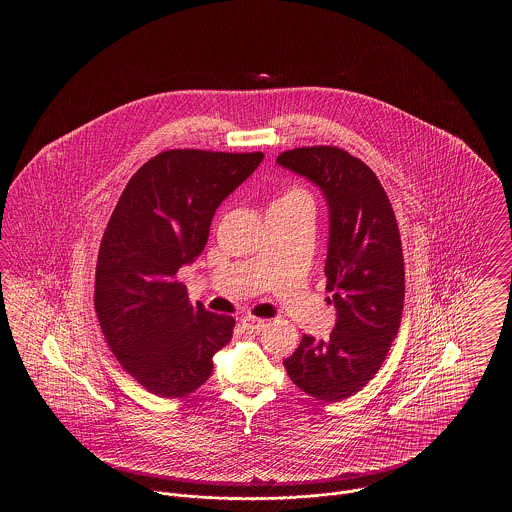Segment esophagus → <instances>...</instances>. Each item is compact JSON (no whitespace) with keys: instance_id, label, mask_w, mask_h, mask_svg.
Wrapping results in <instances>:
<instances>
[{"instance_id":"esophagus-1","label":"esophagus","mask_w":512,"mask_h":512,"mask_svg":"<svg viewBox=\"0 0 512 512\" xmlns=\"http://www.w3.org/2000/svg\"><path fill=\"white\" fill-rule=\"evenodd\" d=\"M242 324H244L245 330L247 332H261L265 326H267V320L265 318H257V317H244L242 318Z\"/></svg>"}]
</instances>
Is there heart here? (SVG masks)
I'll return each mask as SVG.
<instances>
[{"label": "heart", "mask_w": 512, "mask_h": 512, "mask_svg": "<svg viewBox=\"0 0 512 512\" xmlns=\"http://www.w3.org/2000/svg\"><path fill=\"white\" fill-rule=\"evenodd\" d=\"M297 201L313 203L311 201V194L305 188H301V186H288L284 192H280V194L274 197V201L270 205H284V203H297Z\"/></svg>", "instance_id": "obj_1"}]
</instances>
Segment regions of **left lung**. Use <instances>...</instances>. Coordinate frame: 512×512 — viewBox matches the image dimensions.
I'll use <instances>...</instances> for the list:
<instances>
[{"mask_svg":"<svg viewBox=\"0 0 512 512\" xmlns=\"http://www.w3.org/2000/svg\"><path fill=\"white\" fill-rule=\"evenodd\" d=\"M276 161L315 182L328 201L324 274L328 303L338 313L328 340L303 336L284 366L299 390L341 401L374 378L399 332L405 299L399 226L378 176L345 149L295 147Z\"/></svg>","mask_w":512,"mask_h":512,"instance_id":"1","label":"left lung"}]
</instances>
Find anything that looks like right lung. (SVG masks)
Segmentation results:
<instances>
[{
	"instance_id": "1",
	"label": "right lung",
	"mask_w": 512,
	"mask_h": 512,
	"mask_svg": "<svg viewBox=\"0 0 512 512\" xmlns=\"http://www.w3.org/2000/svg\"><path fill=\"white\" fill-rule=\"evenodd\" d=\"M263 153L169 149L126 184L105 228L94 305L122 368L159 397H184L209 380L213 355L236 320L192 305L176 274L209 238L220 203Z\"/></svg>"
}]
</instances>
